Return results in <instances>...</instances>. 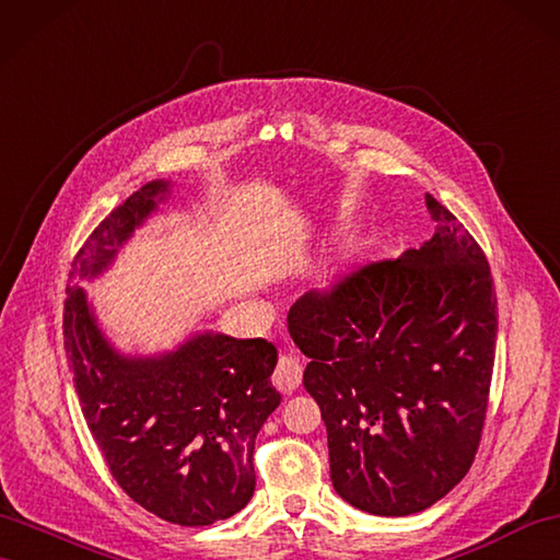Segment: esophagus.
<instances>
[{
	"instance_id": "1",
	"label": "esophagus",
	"mask_w": 560,
	"mask_h": 560,
	"mask_svg": "<svg viewBox=\"0 0 560 560\" xmlns=\"http://www.w3.org/2000/svg\"><path fill=\"white\" fill-rule=\"evenodd\" d=\"M302 361L292 353H282L276 371H272V385H276L280 392H294L299 385H302Z\"/></svg>"
}]
</instances>
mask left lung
Returning a JSON list of instances; mask_svg holds the SVG:
<instances>
[{"label":"left lung","instance_id":"1","mask_svg":"<svg viewBox=\"0 0 560 560\" xmlns=\"http://www.w3.org/2000/svg\"><path fill=\"white\" fill-rule=\"evenodd\" d=\"M432 240L311 290L290 308L311 359L304 387L327 428L337 494L373 515L446 497L482 442L499 306L480 244L425 197Z\"/></svg>","mask_w":560,"mask_h":560}]
</instances>
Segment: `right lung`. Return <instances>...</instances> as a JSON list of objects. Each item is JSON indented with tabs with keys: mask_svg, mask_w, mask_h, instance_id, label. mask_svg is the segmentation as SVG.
Returning a JSON list of instances; mask_svg holds the SVG:
<instances>
[{
	"mask_svg": "<svg viewBox=\"0 0 560 560\" xmlns=\"http://www.w3.org/2000/svg\"><path fill=\"white\" fill-rule=\"evenodd\" d=\"M166 183H147L92 230L71 261L63 349L92 440L135 503L183 527L213 525L247 506L254 444L280 394L266 339L197 335L161 359H122L104 342L78 280L112 261L154 211Z\"/></svg>",
	"mask_w": 560,
	"mask_h": 560,
	"instance_id": "1",
	"label": "right lung"
}]
</instances>
